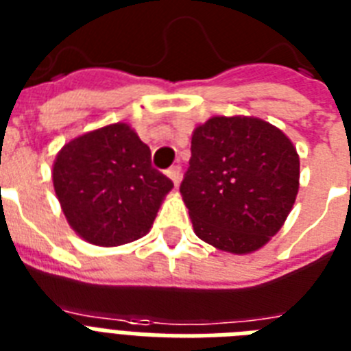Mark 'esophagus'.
<instances>
[{
    "mask_svg": "<svg viewBox=\"0 0 351 351\" xmlns=\"http://www.w3.org/2000/svg\"><path fill=\"white\" fill-rule=\"evenodd\" d=\"M180 175H182V169L180 165H173L169 171H167V176L171 178V182L175 184L176 187H178V184H180Z\"/></svg>",
    "mask_w": 351,
    "mask_h": 351,
    "instance_id": "1",
    "label": "esophagus"
}]
</instances>
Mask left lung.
Masks as SVG:
<instances>
[{
  "instance_id": "obj_1",
  "label": "left lung",
  "mask_w": 351,
  "mask_h": 351,
  "mask_svg": "<svg viewBox=\"0 0 351 351\" xmlns=\"http://www.w3.org/2000/svg\"><path fill=\"white\" fill-rule=\"evenodd\" d=\"M297 149L278 127L255 117H213L191 136L180 193L198 239L245 255L288 219L299 193Z\"/></svg>"
}]
</instances>
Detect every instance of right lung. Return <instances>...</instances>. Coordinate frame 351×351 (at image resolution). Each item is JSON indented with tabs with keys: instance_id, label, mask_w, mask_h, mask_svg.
I'll return each instance as SVG.
<instances>
[{
	"instance_id": "1",
	"label": "right lung",
	"mask_w": 351,
	"mask_h": 351,
	"mask_svg": "<svg viewBox=\"0 0 351 351\" xmlns=\"http://www.w3.org/2000/svg\"><path fill=\"white\" fill-rule=\"evenodd\" d=\"M52 184L69 226L104 247L147 234L173 189L151 165V149L121 121L65 143L52 165Z\"/></svg>"
}]
</instances>
